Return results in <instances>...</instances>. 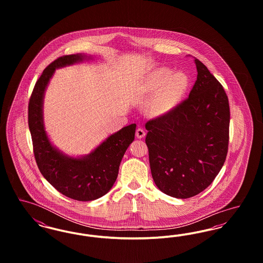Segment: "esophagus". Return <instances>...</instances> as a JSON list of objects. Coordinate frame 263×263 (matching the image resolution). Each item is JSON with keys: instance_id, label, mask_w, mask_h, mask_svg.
<instances>
[{"instance_id": "34e87169", "label": "esophagus", "mask_w": 263, "mask_h": 263, "mask_svg": "<svg viewBox=\"0 0 263 263\" xmlns=\"http://www.w3.org/2000/svg\"><path fill=\"white\" fill-rule=\"evenodd\" d=\"M146 135V132H145V130L143 129V128H138L137 130H136V137L138 139H142V138L144 137Z\"/></svg>"}]
</instances>
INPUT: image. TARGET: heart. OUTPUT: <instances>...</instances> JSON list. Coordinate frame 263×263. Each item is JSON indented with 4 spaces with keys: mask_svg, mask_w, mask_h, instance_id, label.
Here are the masks:
<instances>
[{
    "mask_svg": "<svg viewBox=\"0 0 263 263\" xmlns=\"http://www.w3.org/2000/svg\"><path fill=\"white\" fill-rule=\"evenodd\" d=\"M168 69L162 68L153 73L148 82V88L152 93H157L151 110L156 115L168 112L185 93L188 88L187 76L177 72L171 76Z\"/></svg>",
    "mask_w": 263,
    "mask_h": 263,
    "instance_id": "1",
    "label": "heart"
}]
</instances>
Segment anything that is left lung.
I'll return each mask as SVG.
<instances>
[{
  "mask_svg": "<svg viewBox=\"0 0 263 263\" xmlns=\"http://www.w3.org/2000/svg\"><path fill=\"white\" fill-rule=\"evenodd\" d=\"M194 63L197 80L187 99L146 123L153 179L163 193L181 199L212 183L229 148L228 96L203 63Z\"/></svg>",
  "mask_w": 263,
  "mask_h": 263,
  "instance_id": "left-lung-1",
  "label": "left lung"
}]
</instances>
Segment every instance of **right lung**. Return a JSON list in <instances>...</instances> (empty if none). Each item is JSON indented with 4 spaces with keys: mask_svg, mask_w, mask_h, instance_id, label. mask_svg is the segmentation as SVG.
<instances>
[{
    "mask_svg": "<svg viewBox=\"0 0 263 263\" xmlns=\"http://www.w3.org/2000/svg\"><path fill=\"white\" fill-rule=\"evenodd\" d=\"M82 54L64 55L49 64L38 79L28 102V127L38 168L63 195L78 201H91L112 187L121 160L134 141L136 124L126 126L107 138L91 154L74 159L56 150L46 135L42 117L43 96L56 68L80 62Z\"/></svg>",
    "mask_w": 263,
    "mask_h": 263,
    "instance_id": "obj_1",
    "label": "right lung"
}]
</instances>
